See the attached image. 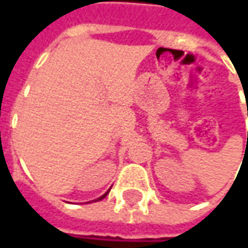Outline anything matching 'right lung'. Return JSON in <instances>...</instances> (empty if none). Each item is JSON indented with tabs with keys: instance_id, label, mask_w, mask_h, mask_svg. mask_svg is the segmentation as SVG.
I'll list each match as a JSON object with an SVG mask.
<instances>
[{
	"instance_id": "1",
	"label": "right lung",
	"mask_w": 248,
	"mask_h": 248,
	"mask_svg": "<svg viewBox=\"0 0 248 248\" xmlns=\"http://www.w3.org/2000/svg\"><path fill=\"white\" fill-rule=\"evenodd\" d=\"M106 195H108V193H105V195H103V196H100L99 199H96V200H102V199H105V197H106Z\"/></svg>"
}]
</instances>
